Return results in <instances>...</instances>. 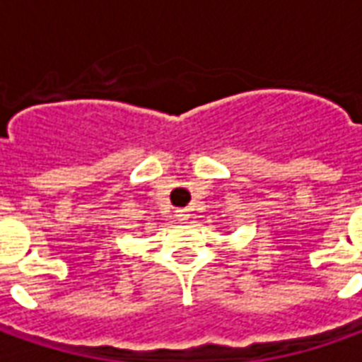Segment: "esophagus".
Listing matches in <instances>:
<instances>
[{
	"label": "esophagus",
	"instance_id": "esophagus-1",
	"mask_svg": "<svg viewBox=\"0 0 362 362\" xmlns=\"http://www.w3.org/2000/svg\"><path fill=\"white\" fill-rule=\"evenodd\" d=\"M176 219L178 221H188L189 219V211L188 209H176Z\"/></svg>",
	"mask_w": 362,
	"mask_h": 362
}]
</instances>
